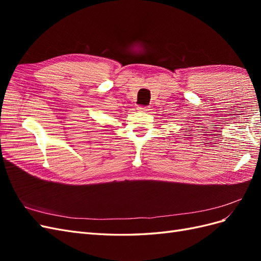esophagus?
I'll return each instance as SVG.
<instances>
[{"label": "esophagus", "instance_id": "1", "mask_svg": "<svg viewBox=\"0 0 261 261\" xmlns=\"http://www.w3.org/2000/svg\"><path fill=\"white\" fill-rule=\"evenodd\" d=\"M139 111H143V112H147V111H149V107H145V106H138V108H137Z\"/></svg>", "mask_w": 261, "mask_h": 261}]
</instances>
